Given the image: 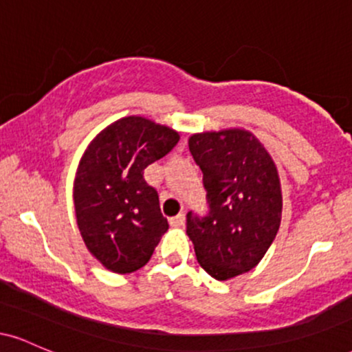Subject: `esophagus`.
<instances>
[{"mask_svg": "<svg viewBox=\"0 0 352 352\" xmlns=\"http://www.w3.org/2000/svg\"><path fill=\"white\" fill-rule=\"evenodd\" d=\"M168 223H170V227H182V225L185 223V215L184 213H179L177 217H172L170 220H168Z\"/></svg>", "mask_w": 352, "mask_h": 352, "instance_id": "1", "label": "esophagus"}]
</instances>
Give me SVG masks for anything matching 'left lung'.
Instances as JSON below:
<instances>
[{
  "mask_svg": "<svg viewBox=\"0 0 352 352\" xmlns=\"http://www.w3.org/2000/svg\"><path fill=\"white\" fill-rule=\"evenodd\" d=\"M190 153L204 173L208 212L187 213V235L210 276L230 280L260 263L281 221V187L274 162L243 129L195 134Z\"/></svg>",
  "mask_w": 352,
  "mask_h": 352,
  "instance_id": "left-lung-1",
  "label": "left lung"
}]
</instances>
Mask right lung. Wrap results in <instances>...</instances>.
<instances>
[{"mask_svg": "<svg viewBox=\"0 0 352 352\" xmlns=\"http://www.w3.org/2000/svg\"><path fill=\"white\" fill-rule=\"evenodd\" d=\"M179 134L144 117H124L92 140L74 180L78 227L87 250L114 273L151 260L167 218L144 170L179 142Z\"/></svg>", "mask_w": 352, "mask_h": 352, "instance_id": "add662e5", "label": "right lung"}]
</instances>
